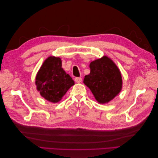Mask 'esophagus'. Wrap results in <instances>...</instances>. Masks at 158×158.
<instances>
[{"instance_id":"1","label":"esophagus","mask_w":158,"mask_h":158,"mask_svg":"<svg viewBox=\"0 0 158 158\" xmlns=\"http://www.w3.org/2000/svg\"><path fill=\"white\" fill-rule=\"evenodd\" d=\"M82 78L81 77H77L75 78V82L77 83H80L81 82H82Z\"/></svg>"}]
</instances>
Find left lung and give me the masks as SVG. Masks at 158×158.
Wrapping results in <instances>:
<instances>
[{
  "mask_svg": "<svg viewBox=\"0 0 158 158\" xmlns=\"http://www.w3.org/2000/svg\"><path fill=\"white\" fill-rule=\"evenodd\" d=\"M90 73L85 76L84 83L92 91L99 103H106L120 92L122 88L121 74L117 66L107 56L92 61Z\"/></svg>",
  "mask_w": 158,
  "mask_h": 158,
  "instance_id": "8db88e82",
  "label": "left lung"
}]
</instances>
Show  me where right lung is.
Returning a JSON list of instances; mask_svg holds the SVG:
<instances>
[{"mask_svg":"<svg viewBox=\"0 0 158 158\" xmlns=\"http://www.w3.org/2000/svg\"><path fill=\"white\" fill-rule=\"evenodd\" d=\"M61 59L49 56L36 76L35 84L42 97L52 103H57L74 84L69 74L63 69Z\"/></svg>","mask_w":158,"mask_h":158,"instance_id":"right-lung-1","label":"right lung"}]
</instances>
